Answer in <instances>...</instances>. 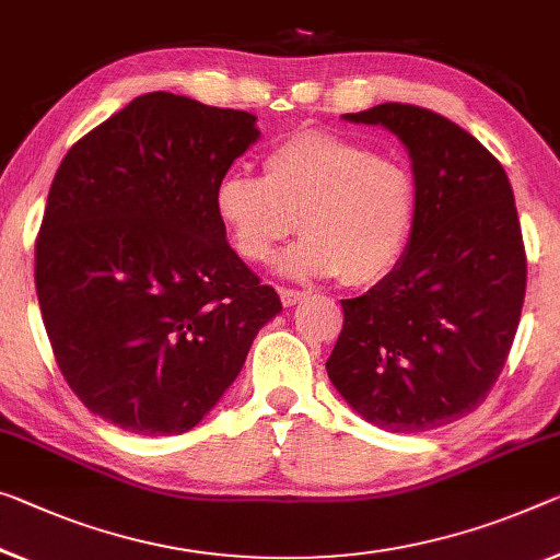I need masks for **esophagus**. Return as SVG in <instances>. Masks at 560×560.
Returning <instances> with one entry per match:
<instances>
[{"label": "esophagus", "mask_w": 560, "mask_h": 560, "mask_svg": "<svg viewBox=\"0 0 560 560\" xmlns=\"http://www.w3.org/2000/svg\"><path fill=\"white\" fill-rule=\"evenodd\" d=\"M278 292H280V300H282V305H285V307L295 305V303H300V300L305 298V292H303V290H290V288H280Z\"/></svg>", "instance_id": "esophagus-1"}]
</instances>
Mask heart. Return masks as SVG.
Wrapping results in <instances>:
<instances>
[{
    "instance_id": "b5f03b06",
    "label": "heart",
    "mask_w": 560,
    "mask_h": 560,
    "mask_svg": "<svg viewBox=\"0 0 560 560\" xmlns=\"http://www.w3.org/2000/svg\"><path fill=\"white\" fill-rule=\"evenodd\" d=\"M416 208L406 162L328 130L282 137L265 152L262 175L230 170L214 187V212L243 260L268 265L298 222L303 237L282 257V270L292 278L340 275L355 288L393 272Z\"/></svg>"
}]
</instances>
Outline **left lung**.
Listing matches in <instances>:
<instances>
[{
	"label": "left lung",
	"instance_id": "obj_1",
	"mask_svg": "<svg viewBox=\"0 0 560 560\" xmlns=\"http://www.w3.org/2000/svg\"><path fill=\"white\" fill-rule=\"evenodd\" d=\"M346 119L400 137L418 208L398 268L342 300L325 368L368 423L425 433L476 410L509 360L528 275L513 187L476 137L433 109L385 102Z\"/></svg>",
	"mask_w": 560,
	"mask_h": 560
}]
</instances>
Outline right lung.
<instances>
[{
    "mask_svg": "<svg viewBox=\"0 0 560 560\" xmlns=\"http://www.w3.org/2000/svg\"><path fill=\"white\" fill-rule=\"evenodd\" d=\"M257 135L250 112L150 92L57 167L34 285L67 385L107 423L195 428L282 310L214 212V187Z\"/></svg>",
    "mask_w": 560,
    "mask_h": 560,
    "instance_id": "obj_1",
    "label": "right lung"
}]
</instances>
